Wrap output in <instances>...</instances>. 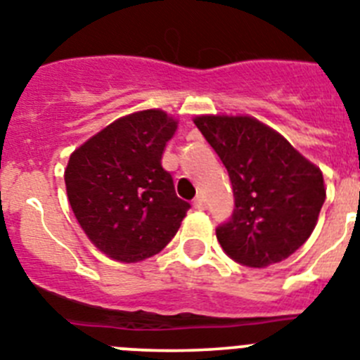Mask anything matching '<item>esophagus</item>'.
Listing matches in <instances>:
<instances>
[{
	"label": "esophagus",
	"instance_id": "34e87169",
	"mask_svg": "<svg viewBox=\"0 0 360 360\" xmlns=\"http://www.w3.org/2000/svg\"><path fill=\"white\" fill-rule=\"evenodd\" d=\"M193 205H195V210H198V211H204L205 207H207L204 196H196L195 202H193Z\"/></svg>",
	"mask_w": 360,
	"mask_h": 360
}]
</instances>
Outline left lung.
<instances>
[{
    "instance_id": "1",
    "label": "left lung",
    "mask_w": 360,
    "mask_h": 360,
    "mask_svg": "<svg viewBox=\"0 0 360 360\" xmlns=\"http://www.w3.org/2000/svg\"><path fill=\"white\" fill-rule=\"evenodd\" d=\"M193 122L233 186L235 211L217 229L224 253L248 268L288 259L317 226L326 200L321 169L253 116L198 115Z\"/></svg>"
}]
</instances>
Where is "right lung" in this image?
<instances>
[{
    "instance_id": "right-lung-1",
    "label": "right lung",
    "mask_w": 360,
    "mask_h": 360,
    "mask_svg": "<svg viewBox=\"0 0 360 360\" xmlns=\"http://www.w3.org/2000/svg\"><path fill=\"white\" fill-rule=\"evenodd\" d=\"M178 120L162 109L115 120L70 155L67 198L89 240L109 259L142 262L176 235L189 204L162 167Z\"/></svg>"
}]
</instances>
